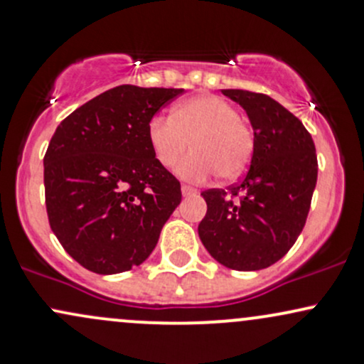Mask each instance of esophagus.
<instances>
[{
    "label": "esophagus",
    "mask_w": 364,
    "mask_h": 364,
    "mask_svg": "<svg viewBox=\"0 0 364 364\" xmlns=\"http://www.w3.org/2000/svg\"><path fill=\"white\" fill-rule=\"evenodd\" d=\"M198 193V189H194L193 186H186V183H183L182 186V194L183 196H194V194Z\"/></svg>",
    "instance_id": "esophagus-1"
}]
</instances>
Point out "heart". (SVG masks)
<instances>
[{
  "instance_id": "1",
  "label": "heart",
  "mask_w": 364,
  "mask_h": 364,
  "mask_svg": "<svg viewBox=\"0 0 364 364\" xmlns=\"http://www.w3.org/2000/svg\"><path fill=\"white\" fill-rule=\"evenodd\" d=\"M147 140L156 161L166 170L177 166L191 142L193 152L181 163L178 173L194 182L215 173L222 181H234L248 168L255 147L250 124L217 95L191 97L171 109L170 118H152Z\"/></svg>"
}]
</instances>
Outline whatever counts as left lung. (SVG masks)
Listing matches in <instances>:
<instances>
[{
	"mask_svg": "<svg viewBox=\"0 0 364 364\" xmlns=\"http://www.w3.org/2000/svg\"><path fill=\"white\" fill-rule=\"evenodd\" d=\"M248 114L253 128L252 163L228 189H208L201 243L218 264L259 271L283 259L306 225L318 181L312 136L296 116L264 93L222 90Z\"/></svg>",
	"mask_w": 364,
	"mask_h": 364,
	"instance_id": "left-lung-1",
	"label": "left lung"
}]
</instances>
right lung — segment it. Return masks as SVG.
Returning a JSON list of instances; mask_svg holds the SVG:
<instances>
[{
	"label": "right lung",
	"mask_w": 364,
	"mask_h": 364,
	"mask_svg": "<svg viewBox=\"0 0 364 364\" xmlns=\"http://www.w3.org/2000/svg\"><path fill=\"white\" fill-rule=\"evenodd\" d=\"M182 92L111 88L71 112L50 140L43 159L50 228L88 271L116 274L142 264L181 203V182L156 161L147 124Z\"/></svg>",
	"instance_id": "right-lung-1"
}]
</instances>
